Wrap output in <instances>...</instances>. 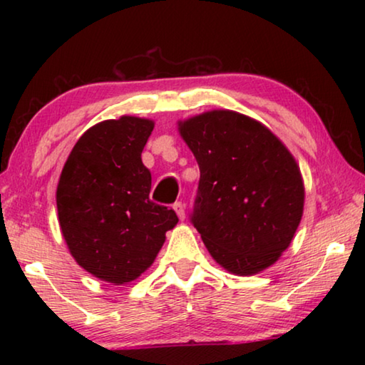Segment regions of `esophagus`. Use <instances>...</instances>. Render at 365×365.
<instances>
[{
    "label": "esophagus",
    "instance_id": "1",
    "mask_svg": "<svg viewBox=\"0 0 365 365\" xmlns=\"http://www.w3.org/2000/svg\"><path fill=\"white\" fill-rule=\"evenodd\" d=\"M174 209H175V212H177L178 217L183 220L185 219V206L182 205V201H177L175 205H174Z\"/></svg>",
    "mask_w": 365,
    "mask_h": 365
}]
</instances>
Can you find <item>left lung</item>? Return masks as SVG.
I'll use <instances>...</instances> for the list:
<instances>
[{
  "instance_id": "left-lung-1",
  "label": "left lung",
  "mask_w": 365,
  "mask_h": 365,
  "mask_svg": "<svg viewBox=\"0 0 365 365\" xmlns=\"http://www.w3.org/2000/svg\"><path fill=\"white\" fill-rule=\"evenodd\" d=\"M200 165L191 224L225 270L255 275L285 251L304 207V185L287 146L235 110L178 122Z\"/></svg>"
}]
</instances>
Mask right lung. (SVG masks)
<instances>
[{
  "mask_svg": "<svg viewBox=\"0 0 365 365\" xmlns=\"http://www.w3.org/2000/svg\"><path fill=\"white\" fill-rule=\"evenodd\" d=\"M154 122L122 115L88 128L61 172L59 225L80 267L123 285L143 274L178 217L150 200L151 172L141 151Z\"/></svg>",
  "mask_w": 365,
  "mask_h": 365,
  "instance_id": "obj_1",
  "label": "right lung"
}]
</instances>
